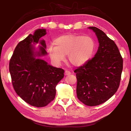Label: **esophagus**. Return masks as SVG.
I'll list each match as a JSON object with an SVG mask.
<instances>
[{"instance_id":"obj_1","label":"esophagus","mask_w":131,"mask_h":131,"mask_svg":"<svg viewBox=\"0 0 131 131\" xmlns=\"http://www.w3.org/2000/svg\"><path fill=\"white\" fill-rule=\"evenodd\" d=\"M71 74V72L68 70H66L65 72V74L66 76H68V75H70Z\"/></svg>"}]
</instances>
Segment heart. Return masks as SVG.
Returning <instances> with one entry per match:
<instances>
[{
    "instance_id": "b5f03b06",
    "label": "heart",
    "mask_w": 131,
    "mask_h": 131,
    "mask_svg": "<svg viewBox=\"0 0 131 131\" xmlns=\"http://www.w3.org/2000/svg\"><path fill=\"white\" fill-rule=\"evenodd\" d=\"M48 48L52 61L60 65L68 55L69 63L74 66H83L89 61L94 53L95 41L92 37L73 34L64 35L57 37Z\"/></svg>"
}]
</instances>
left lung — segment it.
Masks as SVG:
<instances>
[{
    "label": "left lung",
    "instance_id": "1",
    "mask_svg": "<svg viewBox=\"0 0 131 131\" xmlns=\"http://www.w3.org/2000/svg\"><path fill=\"white\" fill-rule=\"evenodd\" d=\"M93 30L99 42L94 57L74 70L76 93L85 105H99L110 99L118 90L123 70V60L116 43L102 30L94 26Z\"/></svg>",
    "mask_w": 131,
    "mask_h": 131
}]
</instances>
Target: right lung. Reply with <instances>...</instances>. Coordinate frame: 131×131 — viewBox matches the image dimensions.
Segmentation results:
<instances>
[{
	"label": "right lung",
	"mask_w": 131,
	"mask_h": 131,
	"mask_svg": "<svg viewBox=\"0 0 131 131\" xmlns=\"http://www.w3.org/2000/svg\"><path fill=\"white\" fill-rule=\"evenodd\" d=\"M46 34L45 29H38L29 35L17 44L9 63L15 91L26 103L37 107L54 100L56 86L64 77L63 69L41 58L47 55L46 41L42 39ZM37 43L40 45L36 49Z\"/></svg>",
	"instance_id": "right-lung-1"
}]
</instances>
